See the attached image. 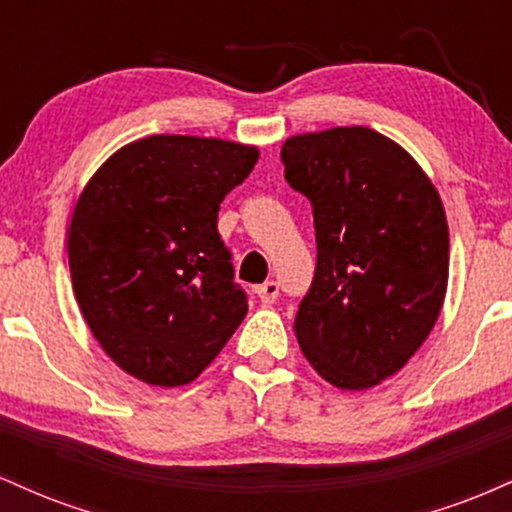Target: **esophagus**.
<instances>
[{
  "label": "esophagus",
  "mask_w": 512,
  "mask_h": 512,
  "mask_svg": "<svg viewBox=\"0 0 512 512\" xmlns=\"http://www.w3.org/2000/svg\"><path fill=\"white\" fill-rule=\"evenodd\" d=\"M255 293L264 305H272L276 298H279V284H276V281H264V284L257 286Z\"/></svg>",
  "instance_id": "esophagus-1"
}]
</instances>
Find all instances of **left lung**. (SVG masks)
I'll use <instances>...</instances> for the list:
<instances>
[{"label":"left lung","mask_w":512,"mask_h":512,"mask_svg":"<svg viewBox=\"0 0 512 512\" xmlns=\"http://www.w3.org/2000/svg\"><path fill=\"white\" fill-rule=\"evenodd\" d=\"M284 175L313 204L317 267L298 305L303 356L339 390H368L407 366L448 291L443 202L404 146L370 127L293 134Z\"/></svg>","instance_id":"obj_1"}]
</instances>
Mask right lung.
<instances>
[{
	"instance_id": "add662e5",
	"label": "right lung",
	"mask_w": 512,
	"mask_h": 512,
	"mask_svg": "<svg viewBox=\"0 0 512 512\" xmlns=\"http://www.w3.org/2000/svg\"><path fill=\"white\" fill-rule=\"evenodd\" d=\"M260 149L151 134L117 149L74 204L76 303L103 351L146 385L192 383L248 315L219 236V207Z\"/></svg>"
}]
</instances>
